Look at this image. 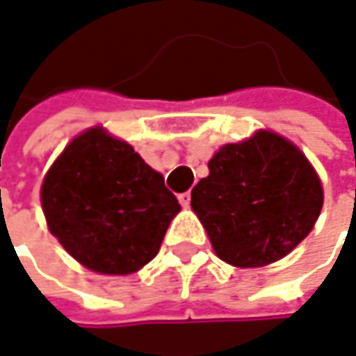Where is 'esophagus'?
<instances>
[{
    "label": "esophagus",
    "instance_id": "obj_1",
    "mask_svg": "<svg viewBox=\"0 0 356 356\" xmlns=\"http://www.w3.org/2000/svg\"><path fill=\"white\" fill-rule=\"evenodd\" d=\"M179 204H181L183 208H189V204H191V193H189V191L181 193V195H179Z\"/></svg>",
    "mask_w": 356,
    "mask_h": 356
}]
</instances>
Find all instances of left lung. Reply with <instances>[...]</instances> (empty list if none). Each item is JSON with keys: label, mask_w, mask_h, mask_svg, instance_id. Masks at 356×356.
<instances>
[{"label": "left lung", "mask_w": 356, "mask_h": 356, "mask_svg": "<svg viewBox=\"0 0 356 356\" xmlns=\"http://www.w3.org/2000/svg\"><path fill=\"white\" fill-rule=\"evenodd\" d=\"M210 175L191 191V208L216 254L234 267H265L312 232L324 191L306 154L283 136L259 130L224 145Z\"/></svg>", "instance_id": "left-lung-1"}]
</instances>
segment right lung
<instances>
[{
  "instance_id": "1",
  "label": "right lung",
  "mask_w": 356,
  "mask_h": 356,
  "mask_svg": "<svg viewBox=\"0 0 356 356\" xmlns=\"http://www.w3.org/2000/svg\"><path fill=\"white\" fill-rule=\"evenodd\" d=\"M52 236L83 267L130 275L150 263L181 210L134 148L89 128L52 163L40 189Z\"/></svg>"
}]
</instances>
